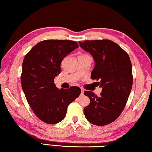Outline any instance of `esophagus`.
Listing matches in <instances>:
<instances>
[{"label": "esophagus", "instance_id": "esophagus-1", "mask_svg": "<svg viewBox=\"0 0 152 152\" xmlns=\"http://www.w3.org/2000/svg\"><path fill=\"white\" fill-rule=\"evenodd\" d=\"M83 93H84V90L82 89V88H81V94H82V95L83 94Z\"/></svg>", "mask_w": 152, "mask_h": 152}]
</instances>
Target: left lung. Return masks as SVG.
<instances>
[{"label": "left lung", "instance_id": "left-lung-1", "mask_svg": "<svg viewBox=\"0 0 152 152\" xmlns=\"http://www.w3.org/2000/svg\"><path fill=\"white\" fill-rule=\"evenodd\" d=\"M80 47L93 56L95 66L92 79L99 80V96L91 91L84 94L90 103L84 108L85 118L91 124L104 126L121 115L132 87V67L128 53L109 39L79 42Z\"/></svg>", "mask_w": 152, "mask_h": 152}]
</instances>
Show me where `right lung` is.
Segmentation results:
<instances>
[{
  "label": "right lung",
  "instance_id": "add662e5",
  "mask_svg": "<svg viewBox=\"0 0 152 152\" xmlns=\"http://www.w3.org/2000/svg\"><path fill=\"white\" fill-rule=\"evenodd\" d=\"M79 45L71 40L40 42L25 56L22 87L30 107L38 118L54 124L65 118L67 107L81 94L78 87L59 89L54 78L61 73V63Z\"/></svg>",
  "mask_w": 152,
  "mask_h": 152
}]
</instances>
